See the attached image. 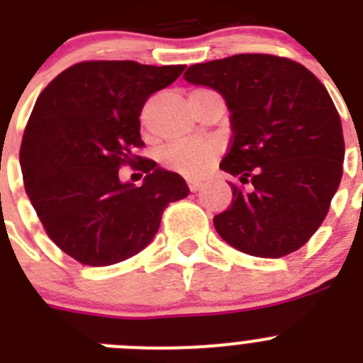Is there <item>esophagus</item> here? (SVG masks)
<instances>
[{
  "instance_id": "34e87169",
  "label": "esophagus",
  "mask_w": 363,
  "mask_h": 363,
  "mask_svg": "<svg viewBox=\"0 0 363 363\" xmlns=\"http://www.w3.org/2000/svg\"><path fill=\"white\" fill-rule=\"evenodd\" d=\"M187 185H189V189H191L192 192L200 191V189L203 187V184H201L200 179H187Z\"/></svg>"
}]
</instances>
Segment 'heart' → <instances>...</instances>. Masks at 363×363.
<instances>
[{
    "instance_id": "1",
    "label": "heart",
    "mask_w": 363,
    "mask_h": 363,
    "mask_svg": "<svg viewBox=\"0 0 363 363\" xmlns=\"http://www.w3.org/2000/svg\"><path fill=\"white\" fill-rule=\"evenodd\" d=\"M216 158L214 145L203 142L176 143L162 152V162L167 169L185 176L203 174Z\"/></svg>"
}]
</instances>
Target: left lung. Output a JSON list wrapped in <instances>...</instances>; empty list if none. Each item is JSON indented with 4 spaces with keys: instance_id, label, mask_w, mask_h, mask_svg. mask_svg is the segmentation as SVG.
<instances>
[{
    "instance_id": "1",
    "label": "left lung",
    "mask_w": 363,
    "mask_h": 363,
    "mask_svg": "<svg viewBox=\"0 0 363 363\" xmlns=\"http://www.w3.org/2000/svg\"><path fill=\"white\" fill-rule=\"evenodd\" d=\"M184 78L225 99L233 143L220 169L252 187L233 185V203L214 216L216 233L259 258L298 251L342 179L344 133L327 89L303 65L271 54L196 63Z\"/></svg>"
}]
</instances>
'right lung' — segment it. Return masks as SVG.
Instances as JSON below:
<instances>
[{
  "mask_svg": "<svg viewBox=\"0 0 363 363\" xmlns=\"http://www.w3.org/2000/svg\"><path fill=\"white\" fill-rule=\"evenodd\" d=\"M184 69L83 62L36 99L19 150L25 191L49 238L79 264L105 267L143 251L163 209L189 194L182 176L152 160L142 162L140 187L118 176L140 158L145 101Z\"/></svg>",
  "mask_w": 363,
  "mask_h": 363,
  "instance_id": "right-lung-1",
  "label": "right lung"
}]
</instances>
